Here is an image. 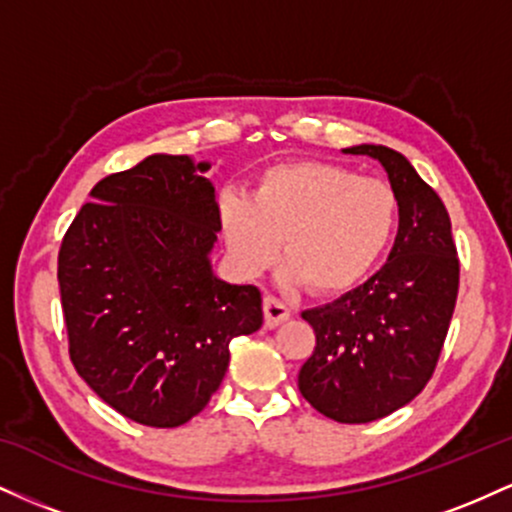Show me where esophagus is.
<instances>
[{"instance_id":"34e87169","label":"esophagus","mask_w":512,"mask_h":512,"mask_svg":"<svg viewBox=\"0 0 512 512\" xmlns=\"http://www.w3.org/2000/svg\"><path fill=\"white\" fill-rule=\"evenodd\" d=\"M262 310H264V325H267V327L281 325V322L289 320V317H291L289 305L281 303L279 298H274V296H264Z\"/></svg>"}]
</instances>
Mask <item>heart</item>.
<instances>
[{
  "instance_id": "obj_1",
  "label": "heart",
  "mask_w": 512,
  "mask_h": 512,
  "mask_svg": "<svg viewBox=\"0 0 512 512\" xmlns=\"http://www.w3.org/2000/svg\"><path fill=\"white\" fill-rule=\"evenodd\" d=\"M397 223L390 182L308 158L260 170L252 195L223 190L216 199V226L236 274L272 267L284 240V281L308 284L317 296L361 284L390 248Z\"/></svg>"
}]
</instances>
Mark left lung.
Wrapping results in <instances>:
<instances>
[{"mask_svg":"<svg viewBox=\"0 0 512 512\" xmlns=\"http://www.w3.org/2000/svg\"><path fill=\"white\" fill-rule=\"evenodd\" d=\"M383 163L399 197V231L385 267L334 303L305 310L315 349L298 390L327 419L368 424L424 390L438 366L460 289L450 216L399 151L346 149Z\"/></svg>","mask_w":512,"mask_h":512,"instance_id":"obj_1","label":"left lung"}]
</instances>
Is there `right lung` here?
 Here are the masks:
<instances>
[{
  "label": "right lung",
  "mask_w": 512,
  "mask_h": 512,
  "mask_svg": "<svg viewBox=\"0 0 512 512\" xmlns=\"http://www.w3.org/2000/svg\"><path fill=\"white\" fill-rule=\"evenodd\" d=\"M209 163L156 154L103 178L57 257L69 358L137 424L175 428L219 390L231 342L262 327L257 286L211 274Z\"/></svg>",
  "instance_id": "right-lung-1"
}]
</instances>
